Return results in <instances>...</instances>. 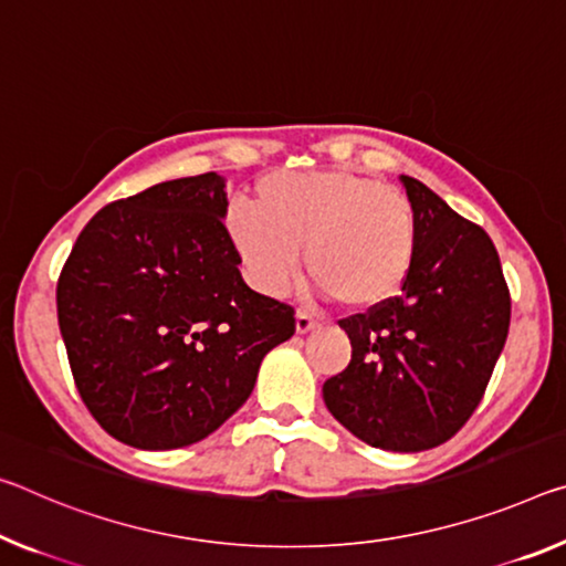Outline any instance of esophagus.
<instances>
[{
	"instance_id": "1",
	"label": "esophagus",
	"mask_w": 566,
	"mask_h": 566,
	"mask_svg": "<svg viewBox=\"0 0 566 566\" xmlns=\"http://www.w3.org/2000/svg\"><path fill=\"white\" fill-rule=\"evenodd\" d=\"M317 319L307 315V312H297V319H294V329H297V335H307L310 329H315Z\"/></svg>"
}]
</instances>
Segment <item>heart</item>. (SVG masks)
I'll return each mask as SVG.
<instances>
[{"label":"heart","mask_w":566,"mask_h":566,"mask_svg":"<svg viewBox=\"0 0 566 566\" xmlns=\"http://www.w3.org/2000/svg\"><path fill=\"white\" fill-rule=\"evenodd\" d=\"M249 280L282 294L304 269L345 310L373 312L406 290L418 249L416 206L396 186L353 170H274L259 178L254 211L227 217Z\"/></svg>","instance_id":"heart-1"}]
</instances>
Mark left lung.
<instances>
[{"label": "left lung", "mask_w": 566, "mask_h": 566, "mask_svg": "<svg viewBox=\"0 0 566 566\" xmlns=\"http://www.w3.org/2000/svg\"><path fill=\"white\" fill-rule=\"evenodd\" d=\"M418 217L406 290L339 319L353 360L322 385L327 410L382 451L446 443L479 408L511 319L509 286L486 231L418 178L400 176Z\"/></svg>", "instance_id": "obj_1"}]
</instances>
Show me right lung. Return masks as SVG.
<instances>
[{
    "label": "right lung",
    "mask_w": 566,
    "mask_h": 566,
    "mask_svg": "<svg viewBox=\"0 0 566 566\" xmlns=\"http://www.w3.org/2000/svg\"><path fill=\"white\" fill-rule=\"evenodd\" d=\"M227 181L201 174L107 203L57 282L77 392L107 433L143 451L203 441L251 396L290 304L249 290L231 247Z\"/></svg>",
    "instance_id": "add662e5"
}]
</instances>
